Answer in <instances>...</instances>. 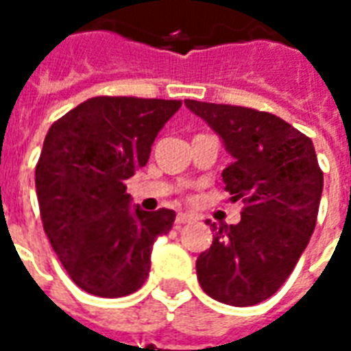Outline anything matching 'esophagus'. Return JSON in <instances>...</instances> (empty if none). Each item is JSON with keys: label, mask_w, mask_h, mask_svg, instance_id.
Wrapping results in <instances>:
<instances>
[{"label": "esophagus", "mask_w": 351, "mask_h": 351, "mask_svg": "<svg viewBox=\"0 0 351 351\" xmlns=\"http://www.w3.org/2000/svg\"><path fill=\"white\" fill-rule=\"evenodd\" d=\"M196 220V216L194 215H189V213H179L178 216H176V223L178 226H183V223H191Z\"/></svg>", "instance_id": "obj_1"}]
</instances>
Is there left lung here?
<instances>
[{
  "mask_svg": "<svg viewBox=\"0 0 351 351\" xmlns=\"http://www.w3.org/2000/svg\"><path fill=\"white\" fill-rule=\"evenodd\" d=\"M185 105L223 141L233 157L222 172L226 191L244 204L237 226L209 222L213 244L196 261L199 285L222 304H261L285 283L315 231L324 173L313 141L270 112Z\"/></svg>",
  "mask_w": 351,
  "mask_h": 351,
  "instance_id": "8db88e82",
  "label": "left lung"
}]
</instances>
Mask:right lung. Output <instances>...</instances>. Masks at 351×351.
Returning a JSON list of instances; mask_svg holds the SVG:
<instances>
[{
	"label": "right lung",
	"instance_id": "1",
	"mask_svg": "<svg viewBox=\"0 0 351 351\" xmlns=\"http://www.w3.org/2000/svg\"><path fill=\"white\" fill-rule=\"evenodd\" d=\"M181 107L178 99L97 96L49 128L35 185L51 247L79 289L101 298L138 291L172 209L131 207L125 179L146 166L152 144Z\"/></svg>",
	"mask_w": 351,
	"mask_h": 351
}]
</instances>
